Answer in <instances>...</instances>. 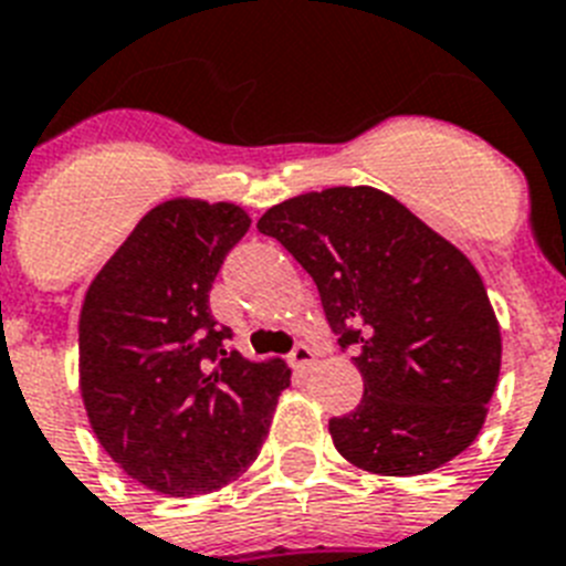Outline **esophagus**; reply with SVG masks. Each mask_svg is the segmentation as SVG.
<instances>
[{"mask_svg":"<svg viewBox=\"0 0 566 566\" xmlns=\"http://www.w3.org/2000/svg\"><path fill=\"white\" fill-rule=\"evenodd\" d=\"M287 359H291V365L296 368V371H307V368L316 363V354H313L307 345H296V348L291 350V356H287Z\"/></svg>","mask_w":566,"mask_h":566,"instance_id":"34e87169","label":"esophagus"}]
</instances>
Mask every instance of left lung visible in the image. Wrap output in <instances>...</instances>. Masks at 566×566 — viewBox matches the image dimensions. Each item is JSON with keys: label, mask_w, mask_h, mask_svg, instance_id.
Wrapping results in <instances>:
<instances>
[{"label": "left lung", "mask_w": 566, "mask_h": 566, "mask_svg": "<svg viewBox=\"0 0 566 566\" xmlns=\"http://www.w3.org/2000/svg\"><path fill=\"white\" fill-rule=\"evenodd\" d=\"M259 232L311 273L327 325L356 348L363 400L327 422L374 474H426L474 443L501 374V327L472 261L374 187L296 195Z\"/></svg>", "instance_id": "1"}]
</instances>
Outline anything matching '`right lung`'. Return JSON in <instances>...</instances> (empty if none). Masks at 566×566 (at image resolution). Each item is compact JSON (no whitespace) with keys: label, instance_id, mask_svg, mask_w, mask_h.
<instances>
[{"label":"right lung","instance_id":"obj_1","mask_svg":"<svg viewBox=\"0 0 566 566\" xmlns=\"http://www.w3.org/2000/svg\"><path fill=\"white\" fill-rule=\"evenodd\" d=\"M250 230L235 203L175 198L146 212L94 275L80 313V391L99 446L160 495L227 486L259 458L282 359L227 350L210 291Z\"/></svg>","mask_w":566,"mask_h":566}]
</instances>
